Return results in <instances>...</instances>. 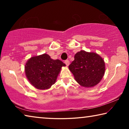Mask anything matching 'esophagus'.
I'll return each mask as SVG.
<instances>
[{
	"label": "esophagus",
	"instance_id": "obj_1",
	"mask_svg": "<svg viewBox=\"0 0 129 129\" xmlns=\"http://www.w3.org/2000/svg\"><path fill=\"white\" fill-rule=\"evenodd\" d=\"M64 62H65V64H66L67 66H69V64H70V62H69V60H65Z\"/></svg>",
	"mask_w": 129,
	"mask_h": 129
}]
</instances>
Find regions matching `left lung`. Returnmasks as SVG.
Masks as SVG:
<instances>
[{"label":"left lung","mask_w":129,"mask_h":129,"mask_svg":"<svg viewBox=\"0 0 129 129\" xmlns=\"http://www.w3.org/2000/svg\"><path fill=\"white\" fill-rule=\"evenodd\" d=\"M68 68L78 84L85 88L97 85L105 72V61L99 54L83 50L76 53Z\"/></svg>","instance_id":"8db88e82"}]
</instances>
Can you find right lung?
Here are the masks:
<instances>
[{
  "instance_id": "1",
  "label": "right lung",
  "mask_w": 129,
  "mask_h": 129,
  "mask_svg": "<svg viewBox=\"0 0 129 129\" xmlns=\"http://www.w3.org/2000/svg\"><path fill=\"white\" fill-rule=\"evenodd\" d=\"M60 60H53L46 53L35 56L27 60L25 73L30 84L39 90H46L56 82L61 68L65 67Z\"/></svg>"
}]
</instances>
